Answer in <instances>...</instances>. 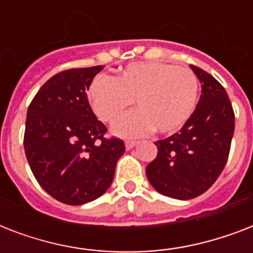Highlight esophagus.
<instances>
[{
	"label": "esophagus",
	"mask_w": 253,
	"mask_h": 253,
	"mask_svg": "<svg viewBox=\"0 0 253 253\" xmlns=\"http://www.w3.org/2000/svg\"><path fill=\"white\" fill-rule=\"evenodd\" d=\"M136 144H138V142H135V140H127V142L125 143V146H126L127 150H131V148H134Z\"/></svg>",
	"instance_id": "34e87169"
}]
</instances>
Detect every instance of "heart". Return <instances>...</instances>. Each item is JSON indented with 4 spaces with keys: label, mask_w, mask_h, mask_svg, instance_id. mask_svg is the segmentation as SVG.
I'll return each instance as SVG.
<instances>
[{
    "label": "heart",
    "mask_w": 253,
    "mask_h": 253,
    "mask_svg": "<svg viewBox=\"0 0 253 253\" xmlns=\"http://www.w3.org/2000/svg\"><path fill=\"white\" fill-rule=\"evenodd\" d=\"M200 91L193 71L159 61L134 63L109 79L95 77L87 87V101L101 121L114 123L134 101L138 110L113 127L121 138H136L154 130L173 134L188 122Z\"/></svg>",
    "instance_id": "obj_1"
}]
</instances>
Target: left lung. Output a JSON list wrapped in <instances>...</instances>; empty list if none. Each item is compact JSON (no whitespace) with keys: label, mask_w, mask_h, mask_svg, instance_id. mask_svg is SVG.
<instances>
[{"label":"left lung","mask_w":253,"mask_h":253,"mask_svg":"<svg viewBox=\"0 0 253 253\" xmlns=\"http://www.w3.org/2000/svg\"><path fill=\"white\" fill-rule=\"evenodd\" d=\"M190 68L202 85L200 101L178 132L158 140V156L146 168L160 194L192 200L205 193L227 163L235 115L231 101L218 81L196 65Z\"/></svg>","instance_id":"8db88e82"}]
</instances>
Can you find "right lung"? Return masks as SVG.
Instances as JSON below:
<instances>
[{"label":"right lung","mask_w":253,"mask_h":253,"mask_svg":"<svg viewBox=\"0 0 253 253\" xmlns=\"http://www.w3.org/2000/svg\"><path fill=\"white\" fill-rule=\"evenodd\" d=\"M102 65L52 76L27 110L23 146L42 188L67 205H84L106 192L125 143L106 139V127L87 101L89 85Z\"/></svg>","instance_id":"right-lung-1"}]
</instances>
